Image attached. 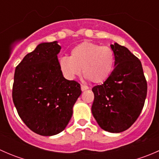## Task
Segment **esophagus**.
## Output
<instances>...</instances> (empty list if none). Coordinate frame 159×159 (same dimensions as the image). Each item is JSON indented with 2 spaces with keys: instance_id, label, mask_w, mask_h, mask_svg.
<instances>
[{
  "instance_id": "esophagus-1",
  "label": "esophagus",
  "mask_w": 159,
  "mask_h": 159,
  "mask_svg": "<svg viewBox=\"0 0 159 159\" xmlns=\"http://www.w3.org/2000/svg\"><path fill=\"white\" fill-rule=\"evenodd\" d=\"M89 89V88L88 87L87 85H84V84H81V91H85V90H88Z\"/></svg>"
}]
</instances>
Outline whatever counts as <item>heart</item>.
Segmentation results:
<instances>
[{"instance_id": "obj_1", "label": "heart", "mask_w": 159, "mask_h": 159, "mask_svg": "<svg viewBox=\"0 0 159 159\" xmlns=\"http://www.w3.org/2000/svg\"><path fill=\"white\" fill-rule=\"evenodd\" d=\"M115 57L113 50L91 42H83L70 51V56L59 61L61 70L68 79L82 74L94 84L106 81L113 71Z\"/></svg>"}]
</instances>
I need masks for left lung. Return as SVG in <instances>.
Returning a JSON list of instances; mask_svg holds the SVG:
<instances>
[{"label":"left lung","instance_id":"1","mask_svg":"<svg viewBox=\"0 0 159 159\" xmlns=\"http://www.w3.org/2000/svg\"><path fill=\"white\" fill-rule=\"evenodd\" d=\"M115 68L109 78L92 89L91 112L105 131L119 133L129 129L139 118L147 95V81L142 63L127 48L111 44Z\"/></svg>","mask_w":159,"mask_h":159}]
</instances>
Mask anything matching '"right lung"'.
<instances>
[{"label":"right lung","mask_w":159,"mask_h":159,"mask_svg":"<svg viewBox=\"0 0 159 159\" xmlns=\"http://www.w3.org/2000/svg\"><path fill=\"white\" fill-rule=\"evenodd\" d=\"M57 41L38 44L16 67L12 98L19 116L34 132L51 136L68 125L81 85L64 78Z\"/></svg>","instance_id":"obj_1"}]
</instances>
